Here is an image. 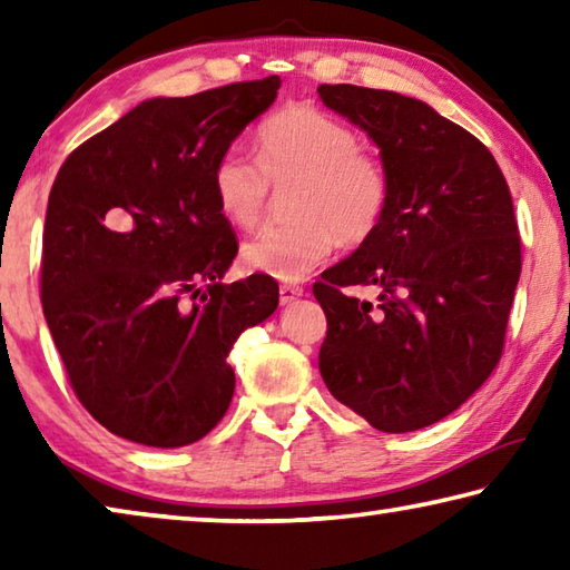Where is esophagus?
Returning a JSON list of instances; mask_svg holds the SVG:
<instances>
[{
	"mask_svg": "<svg viewBox=\"0 0 570 570\" xmlns=\"http://www.w3.org/2000/svg\"><path fill=\"white\" fill-rule=\"evenodd\" d=\"M298 296H304V288L296 284H282V288H278V302H282L284 306L296 302Z\"/></svg>",
	"mask_w": 570,
	"mask_h": 570,
	"instance_id": "34e87169",
	"label": "esophagus"
}]
</instances>
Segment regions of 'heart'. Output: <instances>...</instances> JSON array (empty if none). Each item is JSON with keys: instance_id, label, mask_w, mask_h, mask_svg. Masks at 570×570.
<instances>
[{"instance_id": "obj_1", "label": "heart", "mask_w": 570, "mask_h": 570, "mask_svg": "<svg viewBox=\"0 0 570 570\" xmlns=\"http://www.w3.org/2000/svg\"><path fill=\"white\" fill-rule=\"evenodd\" d=\"M256 156L226 150L210 170L220 216L238 228L264 218L268 190L298 183L292 224L268 226L240 250L244 264L278 282H302L334 254L380 228L390 206V176L380 158L360 148L356 132L312 105H288L262 122Z\"/></svg>"}]
</instances>
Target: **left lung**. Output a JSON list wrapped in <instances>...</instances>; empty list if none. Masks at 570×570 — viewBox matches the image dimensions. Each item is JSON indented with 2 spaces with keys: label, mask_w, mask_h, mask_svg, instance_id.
Listing matches in <instances>:
<instances>
[{
  "label": "left lung",
  "mask_w": 570,
  "mask_h": 570,
  "mask_svg": "<svg viewBox=\"0 0 570 570\" xmlns=\"http://www.w3.org/2000/svg\"><path fill=\"white\" fill-rule=\"evenodd\" d=\"M320 98L370 135L390 176L380 228L322 274L326 390L382 432L455 412L503 354L520 278L513 198L482 142L428 102L322 85ZM346 285H374L366 303Z\"/></svg>",
  "instance_id": "obj_1"
}]
</instances>
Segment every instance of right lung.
<instances>
[{
	"mask_svg": "<svg viewBox=\"0 0 570 570\" xmlns=\"http://www.w3.org/2000/svg\"><path fill=\"white\" fill-rule=\"evenodd\" d=\"M278 88L272 75L146 100L57 173L45 320L77 400L112 435L148 448L206 438L234 397V342L276 312L272 276L220 284L238 244L210 170Z\"/></svg>",
	"mask_w": 570,
	"mask_h": 570,
	"instance_id": "right-lung-1",
	"label": "right lung"
}]
</instances>
